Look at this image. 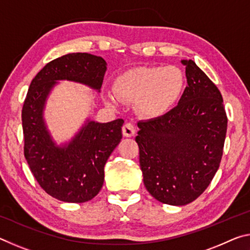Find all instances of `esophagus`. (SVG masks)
<instances>
[{
    "instance_id": "1",
    "label": "esophagus",
    "mask_w": 250,
    "mask_h": 250,
    "mask_svg": "<svg viewBox=\"0 0 250 250\" xmlns=\"http://www.w3.org/2000/svg\"><path fill=\"white\" fill-rule=\"evenodd\" d=\"M122 133H124L125 137L126 138H130V137H133L134 133H135V129L132 124H125L124 126H122Z\"/></svg>"
}]
</instances>
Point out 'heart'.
Returning a JSON list of instances; mask_svg holds the SVG:
<instances>
[{
	"label": "heart",
	"instance_id": "heart-1",
	"mask_svg": "<svg viewBox=\"0 0 250 250\" xmlns=\"http://www.w3.org/2000/svg\"><path fill=\"white\" fill-rule=\"evenodd\" d=\"M186 78L176 66L137 67L116 79L115 89L122 100L138 103L143 116L156 119L167 115L183 96Z\"/></svg>",
	"mask_w": 250,
	"mask_h": 250
}]
</instances>
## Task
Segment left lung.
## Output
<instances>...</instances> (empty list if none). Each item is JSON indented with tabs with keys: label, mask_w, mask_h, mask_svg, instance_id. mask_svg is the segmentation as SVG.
Returning a JSON list of instances; mask_svg holds the SVG:
<instances>
[{
	"label": "left lung",
	"mask_w": 250,
	"mask_h": 250,
	"mask_svg": "<svg viewBox=\"0 0 250 250\" xmlns=\"http://www.w3.org/2000/svg\"><path fill=\"white\" fill-rule=\"evenodd\" d=\"M188 86L167 115L138 122L135 137L143 183L161 203L182 206L201 195L217 172L227 116L215 83L183 59Z\"/></svg>",
	"instance_id": "1"
}]
</instances>
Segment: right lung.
I'll use <instances>...</instances> for the list:
<instances>
[{
	"instance_id": "right-lung-1",
	"label": "right lung",
	"mask_w": 250,
	"mask_h": 250,
	"mask_svg": "<svg viewBox=\"0 0 250 250\" xmlns=\"http://www.w3.org/2000/svg\"><path fill=\"white\" fill-rule=\"evenodd\" d=\"M105 70L103 57L67 54L48 62L29 84L22 110L24 155L41 188L59 201L83 203L99 193L105 162L121 141L125 121L100 124L87 119L69 142L58 146L44 119L46 101L59 80L86 84L99 92Z\"/></svg>"
}]
</instances>
